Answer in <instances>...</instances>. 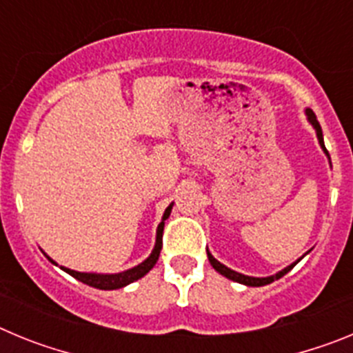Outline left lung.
<instances>
[{"label":"left lung","mask_w":353,"mask_h":353,"mask_svg":"<svg viewBox=\"0 0 353 353\" xmlns=\"http://www.w3.org/2000/svg\"><path fill=\"white\" fill-rule=\"evenodd\" d=\"M305 114H307V120H310L311 125H313L314 130H316V136H318V141H320V146H322L323 152H325V154L329 155V152H327L325 145H323L322 127H320V123H318L316 114H314L313 111H311V109H305ZM207 256H208V261H210V265H212V267H214L215 270H217V272L223 274V276L228 277V279H232V281H236V283H240V285H245V286H265V285H269V283L276 281V279H279V277L285 276L286 272H290V270H292L293 267H295V265L299 263V261H301V258H299V260L295 261V263L288 265L286 269H283L281 272H277L276 276H269V277H251V276H244V274L235 272V270H232V269H228L226 265L219 263V261H217L214 256H212L210 252H208V249H207Z\"/></svg>","instance_id":"left-lung-1"}]
</instances>
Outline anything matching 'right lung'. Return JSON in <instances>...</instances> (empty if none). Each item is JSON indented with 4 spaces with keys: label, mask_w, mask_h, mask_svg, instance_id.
Masks as SVG:
<instances>
[{
    "label": "right lung",
    "mask_w": 353,
    "mask_h": 353,
    "mask_svg": "<svg viewBox=\"0 0 353 353\" xmlns=\"http://www.w3.org/2000/svg\"><path fill=\"white\" fill-rule=\"evenodd\" d=\"M171 208H173V203L166 208V212H164V215H162L161 224L157 226V239H155L154 251H152V254H150V256L146 258L143 263H139L138 267H134V269H129V270H125V272H120V274H90V272H76V270L65 269V267H61V269H63L67 274H70L72 277H76L77 281L84 283V285H88V286H93V288H99V290L123 288V286L130 285V283L138 281V279H141L145 274H148L150 270L154 269V265L157 263L159 254H161V249H162V232H164V221L170 217ZM49 260H51V258H49ZM52 263H54V261H52Z\"/></svg>",
    "instance_id": "obj_1"
}]
</instances>
